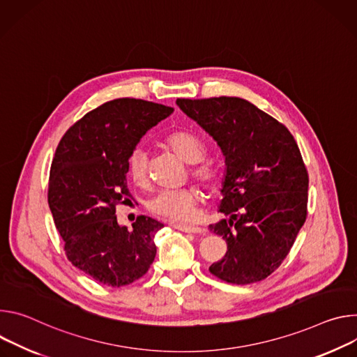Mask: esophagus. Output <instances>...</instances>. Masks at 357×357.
<instances>
[{"mask_svg": "<svg viewBox=\"0 0 357 357\" xmlns=\"http://www.w3.org/2000/svg\"><path fill=\"white\" fill-rule=\"evenodd\" d=\"M176 229H180L183 232H202L203 229L200 227H194V225H187V224H172Z\"/></svg>", "mask_w": 357, "mask_h": 357, "instance_id": "esophagus-1", "label": "esophagus"}]
</instances>
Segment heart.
<instances>
[{
  "instance_id": "b5f03b06",
  "label": "heart",
  "mask_w": 357,
  "mask_h": 357,
  "mask_svg": "<svg viewBox=\"0 0 357 357\" xmlns=\"http://www.w3.org/2000/svg\"><path fill=\"white\" fill-rule=\"evenodd\" d=\"M166 146L174 151L188 167V174L204 190L214 191L220 183L218 170L203 162L206 157L204 144L194 135L185 130H176L165 137ZM128 174L136 184H144L149 177V155L143 147H135L128 158ZM200 202V191L192 185L157 191L147 202V208L162 218L174 222L190 221Z\"/></svg>"
}]
</instances>
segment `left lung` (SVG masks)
Wrapping results in <instances>:
<instances>
[{
    "label": "left lung",
    "instance_id": "obj_1",
    "mask_svg": "<svg viewBox=\"0 0 357 357\" xmlns=\"http://www.w3.org/2000/svg\"><path fill=\"white\" fill-rule=\"evenodd\" d=\"M225 157L220 211L210 229L227 243L210 266L218 280L248 285L265 280L289 254L307 215L309 176L301 150L281 122L241 98L177 99Z\"/></svg>",
    "mask_w": 357,
    "mask_h": 357
}]
</instances>
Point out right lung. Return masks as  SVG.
Returning a JSON list of instances; mask_svg holds the SVG:
<instances>
[{"label": "right lung", "instance_id": "obj_1", "mask_svg": "<svg viewBox=\"0 0 357 357\" xmlns=\"http://www.w3.org/2000/svg\"><path fill=\"white\" fill-rule=\"evenodd\" d=\"M173 110L143 99H114L79 119L56 147L48 183L54 222L66 258L99 284L129 285L154 261V235L165 225L139 215L129 231L117 224L116 206L132 197L130 151Z\"/></svg>", "mask_w": 357, "mask_h": 357}]
</instances>
